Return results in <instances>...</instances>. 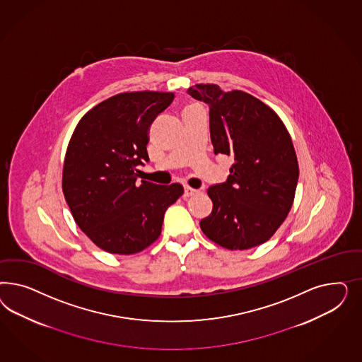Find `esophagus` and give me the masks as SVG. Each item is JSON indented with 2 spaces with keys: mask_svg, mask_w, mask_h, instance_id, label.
<instances>
[{
  "mask_svg": "<svg viewBox=\"0 0 362 362\" xmlns=\"http://www.w3.org/2000/svg\"><path fill=\"white\" fill-rule=\"evenodd\" d=\"M197 189H194V188H191V187H185V194H183V197H192V195H195L197 194Z\"/></svg>",
  "mask_w": 362,
  "mask_h": 362,
  "instance_id": "34e87169",
  "label": "esophagus"
}]
</instances>
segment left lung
<instances>
[{"instance_id":"8db88e82","label":"left lung","mask_w":362,"mask_h":362,"mask_svg":"<svg viewBox=\"0 0 362 362\" xmlns=\"http://www.w3.org/2000/svg\"><path fill=\"white\" fill-rule=\"evenodd\" d=\"M187 93L209 105L215 155L232 158L227 180L207 189L214 209L200 228L227 250L260 245L283 224L295 199L298 165L291 135L274 110L244 91L207 83Z\"/></svg>"}]
</instances>
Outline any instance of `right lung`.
I'll return each mask as SVG.
<instances>
[{
  "label": "right lung",
  "instance_id": "add662e5",
  "mask_svg": "<svg viewBox=\"0 0 362 362\" xmlns=\"http://www.w3.org/2000/svg\"><path fill=\"white\" fill-rule=\"evenodd\" d=\"M173 93H122L86 112L67 146L62 189L78 227L106 252H141L162 232L165 209L183 186L142 180L148 127Z\"/></svg>",
  "mask_w": 362,
  "mask_h": 362
}]
</instances>
